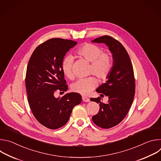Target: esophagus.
I'll list each match as a JSON object with an SVG mask.
<instances>
[{"label":"esophagus","instance_id":"1","mask_svg":"<svg viewBox=\"0 0 161 161\" xmlns=\"http://www.w3.org/2000/svg\"><path fill=\"white\" fill-rule=\"evenodd\" d=\"M82 99H83V102H90V99L88 98V97H85V96H83V97H82Z\"/></svg>","mask_w":161,"mask_h":161}]
</instances>
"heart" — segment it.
<instances>
[{"mask_svg": "<svg viewBox=\"0 0 161 161\" xmlns=\"http://www.w3.org/2000/svg\"><path fill=\"white\" fill-rule=\"evenodd\" d=\"M77 54L90 62L89 73L93 74L100 80H104L108 76L113 66V60L108 53H103L102 49L98 46L85 43L80 47ZM73 58L71 56L65 57L61 64V69L65 77L69 79L73 78L72 71ZM97 81L94 77L90 76L80 78L73 83L71 90L81 95H88L97 86Z\"/></svg>", "mask_w": 161, "mask_h": 161, "instance_id": "obj_1", "label": "heart"}]
</instances>
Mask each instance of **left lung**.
<instances>
[{
  "mask_svg": "<svg viewBox=\"0 0 161 161\" xmlns=\"http://www.w3.org/2000/svg\"><path fill=\"white\" fill-rule=\"evenodd\" d=\"M92 42L105 44L113 57V66L107 81L96 89L98 93L108 97V103L101 102L100 97L90 99L100 106L98 113L92 117L93 122L101 128L109 129L123 120L132 103L135 94L133 68L126 50L117 40L103 36Z\"/></svg>",
  "mask_w": 161,
  "mask_h": 161,
  "instance_id": "left-lung-1",
  "label": "left lung"
}]
</instances>
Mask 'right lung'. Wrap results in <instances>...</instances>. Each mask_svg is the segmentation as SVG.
Listing matches in <instances>:
<instances>
[{
    "mask_svg": "<svg viewBox=\"0 0 161 161\" xmlns=\"http://www.w3.org/2000/svg\"><path fill=\"white\" fill-rule=\"evenodd\" d=\"M77 42L53 38L42 43L32 53L27 68L25 85L28 102L37 120L50 129L64 126L69 119L73 108L80 104V94L67 93L56 98L55 92H65L62 61Z\"/></svg>",
    "mask_w": 161,
    "mask_h": 161,
    "instance_id": "right-lung-1",
    "label": "right lung"
}]
</instances>
